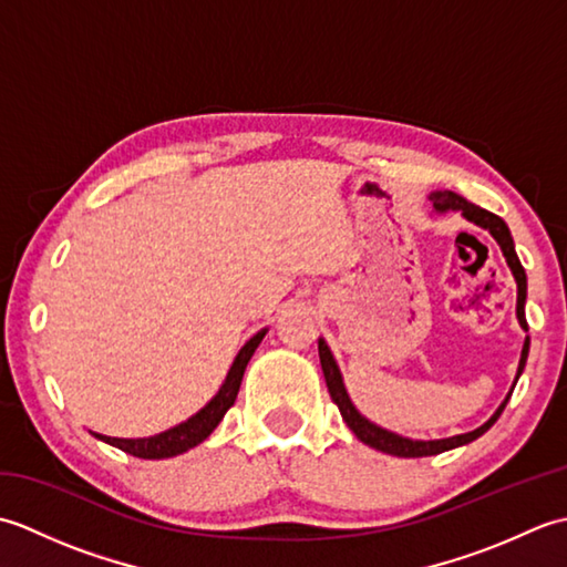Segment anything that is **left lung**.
I'll return each instance as SVG.
<instances>
[{
	"label": "left lung",
	"instance_id": "left-lung-1",
	"mask_svg": "<svg viewBox=\"0 0 567 567\" xmlns=\"http://www.w3.org/2000/svg\"><path fill=\"white\" fill-rule=\"evenodd\" d=\"M429 199L433 202V209H436L439 214H445V212H461L467 221H473L475 226L485 228V231L492 234V238L497 240L504 258H507V265L509 270L514 275L516 280V319H519L522 329L528 331V323H526V315H524V305H526V272L522 268L519 262V256H516L514 250V240H512V234L507 224H504L497 214H492L487 209H480L475 207L473 202L463 199L461 195H455V192L451 189H439V192H431ZM526 358H528V336L524 341V348H522V360H519V370H516V378H514V384L512 390L507 394V400H504L499 404V409L495 414H492L483 426L475 429V431H467V433H461V436H451V439H439V441H412V439H404L400 436V433H392L388 429H382L378 424H372V421H368L363 414L358 412V409L353 406L351 396H348L346 392V384H343V378H341V370L339 365H336V360L329 351V346L323 343V339H319V360H321V370H323V380H327V388H329V394L331 400L336 402V406H339V412L343 416V421L348 424V429H351L355 436L363 441L365 445H370V449H378L382 453H390V455H396V457H424V455H439L443 451H451V449H457V445H465L470 441H475L483 436V433L495 424V421L499 419V414L504 412V406H507L509 396L516 388V380H519V375L524 372V365H526Z\"/></svg>",
	"mask_w": 567,
	"mask_h": 567
}]
</instances>
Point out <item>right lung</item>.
I'll list each match as a JSON object with an SVG mask.
<instances>
[{
  "label": "right lung",
  "mask_w": 567,
  "mask_h": 567,
  "mask_svg": "<svg viewBox=\"0 0 567 567\" xmlns=\"http://www.w3.org/2000/svg\"><path fill=\"white\" fill-rule=\"evenodd\" d=\"M265 333H268V329L258 331L244 348H240L231 370H228V375L221 384V390L214 394V400L207 406L199 409L195 416H189L187 421H183V424H177L163 433H155V436H148V439H112V436H102V433H94V436L104 443L116 445V449H122L128 455L146 457V461H161V457H173L195 449V445H199L216 426H219L224 414L234 406L248 360L252 353H256V348L262 341Z\"/></svg>",
  "instance_id": "right-lung-1"
}]
</instances>
